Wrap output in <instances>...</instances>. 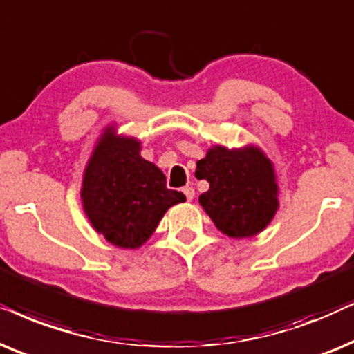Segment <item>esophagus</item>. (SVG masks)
Returning <instances> with one entry per match:
<instances>
[{
	"instance_id": "esophagus-1",
	"label": "esophagus",
	"mask_w": 354,
	"mask_h": 354,
	"mask_svg": "<svg viewBox=\"0 0 354 354\" xmlns=\"http://www.w3.org/2000/svg\"><path fill=\"white\" fill-rule=\"evenodd\" d=\"M183 192H185V196H186V199H187V201H192V199H194V189H192L191 186L183 187Z\"/></svg>"
}]
</instances>
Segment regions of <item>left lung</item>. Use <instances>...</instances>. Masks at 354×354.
Segmentation results:
<instances>
[{
    "mask_svg": "<svg viewBox=\"0 0 354 354\" xmlns=\"http://www.w3.org/2000/svg\"><path fill=\"white\" fill-rule=\"evenodd\" d=\"M197 180L209 181L199 204L216 228L230 238L256 236L279 209V185L273 163L259 147L214 145L197 162Z\"/></svg>",
    "mask_w": 354,
    "mask_h": 354,
    "instance_id": "left-lung-1",
    "label": "left lung"
}]
</instances>
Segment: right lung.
<instances>
[{
	"instance_id": "add662e5",
	"label": "right lung",
	"mask_w": 354,
	"mask_h": 354,
	"mask_svg": "<svg viewBox=\"0 0 354 354\" xmlns=\"http://www.w3.org/2000/svg\"><path fill=\"white\" fill-rule=\"evenodd\" d=\"M82 207L97 233L122 249H138L152 236L165 212L185 202L168 189L162 169L140 157V142L103 131L82 178Z\"/></svg>"
}]
</instances>
